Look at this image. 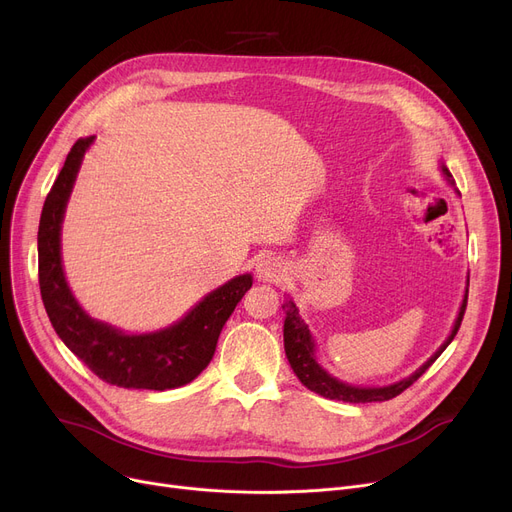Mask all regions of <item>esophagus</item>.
<instances>
[{"label": "esophagus", "instance_id": "34e87169", "mask_svg": "<svg viewBox=\"0 0 512 512\" xmlns=\"http://www.w3.org/2000/svg\"><path fill=\"white\" fill-rule=\"evenodd\" d=\"M284 272H286V265L276 255H263L255 267L257 280L261 282H280L284 278Z\"/></svg>", "mask_w": 512, "mask_h": 512}]
</instances>
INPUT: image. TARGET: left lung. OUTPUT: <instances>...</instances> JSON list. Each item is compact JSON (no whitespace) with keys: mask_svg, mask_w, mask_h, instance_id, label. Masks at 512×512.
<instances>
[{"mask_svg":"<svg viewBox=\"0 0 512 512\" xmlns=\"http://www.w3.org/2000/svg\"><path fill=\"white\" fill-rule=\"evenodd\" d=\"M442 172L444 176L450 180L452 184V174L448 172V168L442 164ZM467 294H469V280H467V290H465V299L459 311V317L454 321V328L450 332V336L446 338V342L438 348V351L429 357L415 373H411L409 378L394 382L390 386H382V388H361V386H351L344 384L321 367L315 359V340L311 336L309 326L305 324V319L299 315V307L294 305L292 299H286L282 309L286 313L284 319V351L288 357V363L292 367V371L297 373V378L301 380L303 386H307L311 392L326 396L330 400H344V402H382V400H390L394 396H398L400 392H405L413 382H417L421 375L432 367V363L446 351V346L452 342V338L456 336L461 328V321L467 309Z\"/></svg>","mask_w":512,"mask_h":512,"instance_id":"obj_1","label":"left lung"}]
</instances>
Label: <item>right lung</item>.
Wrapping results in <instances>:
<instances>
[{"label":"right lung","mask_w":512,"mask_h":512,"mask_svg":"<svg viewBox=\"0 0 512 512\" xmlns=\"http://www.w3.org/2000/svg\"><path fill=\"white\" fill-rule=\"evenodd\" d=\"M95 137L78 139L45 199L39 222V286L49 321L62 342L103 382L134 390H172L193 382L209 365L215 344L238 301L253 286L242 274L215 288L174 326L124 334L91 319L78 305L62 270L60 232L68 197L85 151Z\"/></svg>","instance_id":"obj_1"}]
</instances>
